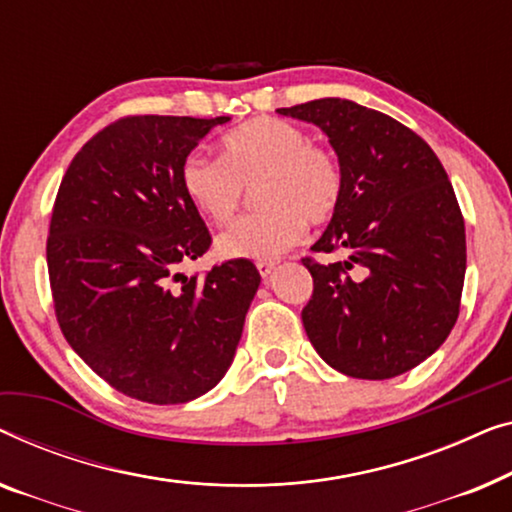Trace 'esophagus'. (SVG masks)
Instances as JSON below:
<instances>
[{
    "label": "esophagus",
    "instance_id": "1",
    "mask_svg": "<svg viewBox=\"0 0 512 512\" xmlns=\"http://www.w3.org/2000/svg\"><path fill=\"white\" fill-rule=\"evenodd\" d=\"M257 271L262 278H269L276 271V262H257Z\"/></svg>",
    "mask_w": 512,
    "mask_h": 512
}]
</instances>
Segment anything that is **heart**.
<instances>
[{
	"instance_id": "b5f03b06",
	"label": "heart",
	"mask_w": 512,
	"mask_h": 512,
	"mask_svg": "<svg viewBox=\"0 0 512 512\" xmlns=\"http://www.w3.org/2000/svg\"><path fill=\"white\" fill-rule=\"evenodd\" d=\"M262 211L222 232V259L269 262L297 246L306 220L327 222L338 211L345 178L338 157L311 143L304 129L278 118H255L222 139V160L187 155L181 167L185 199L215 225L239 211L246 187H255Z\"/></svg>"
}]
</instances>
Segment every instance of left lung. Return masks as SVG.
I'll return each instance as SVG.
<instances>
[{
	"instance_id": "obj_1",
	"label": "left lung",
	"mask_w": 512,
	"mask_h": 512,
	"mask_svg": "<svg viewBox=\"0 0 512 512\" xmlns=\"http://www.w3.org/2000/svg\"><path fill=\"white\" fill-rule=\"evenodd\" d=\"M278 113L318 125L345 178L341 206L313 250H348V259H301L313 276L301 311L313 348L350 378L415 369L455 327L466 273L464 218L441 160L413 129L350 99Z\"/></svg>"
}]
</instances>
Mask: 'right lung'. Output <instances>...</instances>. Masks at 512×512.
<instances>
[{"instance_id": "obj_1", "label": "right lung", "mask_w": 512, "mask_h": 512, "mask_svg": "<svg viewBox=\"0 0 512 512\" xmlns=\"http://www.w3.org/2000/svg\"><path fill=\"white\" fill-rule=\"evenodd\" d=\"M227 120L129 115L78 150L57 190L46 246L57 322L76 355L132 399L164 406L213 390L262 280L248 259L204 278L178 271L211 246L181 167Z\"/></svg>"}]
</instances>
